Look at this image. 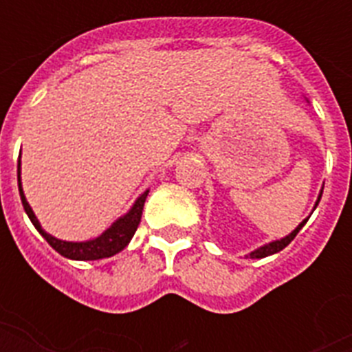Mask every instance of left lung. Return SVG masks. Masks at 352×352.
Here are the masks:
<instances>
[{"label": "left lung", "mask_w": 352, "mask_h": 352, "mask_svg": "<svg viewBox=\"0 0 352 352\" xmlns=\"http://www.w3.org/2000/svg\"><path fill=\"white\" fill-rule=\"evenodd\" d=\"M322 188H324V186H322ZM320 196H322V192L318 194L317 201H315V207L318 206ZM315 207H313V209H315ZM305 222H307V219L300 222V224L296 226V230H292L288 236L280 237V239H275V241H270V243H265V245H262V247H258V249H254V251L247 254V258H265V256H270V254H275V252L283 251V249H285V247H287V245L290 243V241H292L296 236H298V232L303 228V224H305Z\"/></svg>", "instance_id": "8db88e82"}]
</instances>
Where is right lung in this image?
<instances>
[{
	"label": "right lung",
	"instance_id": "add662e5",
	"mask_svg": "<svg viewBox=\"0 0 352 352\" xmlns=\"http://www.w3.org/2000/svg\"><path fill=\"white\" fill-rule=\"evenodd\" d=\"M19 190H20V199H22V206H24V211L30 217V221L34 224L37 232L41 234L47 243L54 249L56 252H60L62 256L69 260H100V258H109L116 252H120L130 243L131 237L138 230L139 222H141V213H143V206H145V199L148 190H145L138 199L135 204L130 207V211L126 214H122L120 219H116L111 226H109L101 236L94 237V239H88V241H64V239H58V237L50 236L45 230L41 228V224L35 217L34 209L28 204L26 196H24V190H22V183H20V160H19Z\"/></svg>",
	"mask_w": 352,
	"mask_h": 352
}]
</instances>
